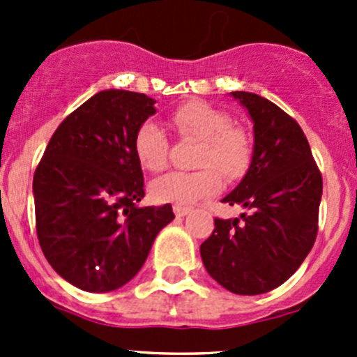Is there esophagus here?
<instances>
[{"label":"esophagus","instance_id":"34e87169","mask_svg":"<svg viewBox=\"0 0 357 357\" xmlns=\"http://www.w3.org/2000/svg\"><path fill=\"white\" fill-rule=\"evenodd\" d=\"M172 211H174V214L178 215V218H185V215L188 214V212L192 211V208L185 207V205H178V204H176L174 207H172Z\"/></svg>","mask_w":357,"mask_h":357}]
</instances>
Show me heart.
<instances>
[{
    "label": "heart",
    "mask_w": 357,
    "mask_h": 357,
    "mask_svg": "<svg viewBox=\"0 0 357 357\" xmlns=\"http://www.w3.org/2000/svg\"><path fill=\"white\" fill-rule=\"evenodd\" d=\"M171 122L183 138L200 142L195 155L197 171H174L160 176L150 185V195L160 204L186 205L207 199L221 190L222 179H240L252 162V142L243 128L233 124L228 112L205 102H188L178 107ZM135 155L146 171H162L167 165L169 139L153 121L136 129Z\"/></svg>",
    "instance_id": "obj_1"
}]
</instances>
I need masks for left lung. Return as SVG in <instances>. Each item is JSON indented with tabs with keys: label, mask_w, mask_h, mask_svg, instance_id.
<instances>
[{
	"label": "left lung",
	"mask_w": 357,
	"mask_h": 357,
	"mask_svg": "<svg viewBox=\"0 0 357 357\" xmlns=\"http://www.w3.org/2000/svg\"><path fill=\"white\" fill-rule=\"evenodd\" d=\"M229 95L254 122V153L247 174L222 202L247 212L215 218L200 255L226 290L259 295L285 283L314 245L323 179L295 119L255 93Z\"/></svg>",
	"instance_id": "obj_1"
}]
</instances>
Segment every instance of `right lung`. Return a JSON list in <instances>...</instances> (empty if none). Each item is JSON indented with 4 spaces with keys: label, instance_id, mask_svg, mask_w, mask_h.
<instances>
[{
    "label": "right lung",
    "instance_id": "right-lung-1",
    "mask_svg": "<svg viewBox=\"0 0 357 357\" xmlns=\"http://www.w3.org/2000/svg\"><path fill=\"white\" fill-rule=\"evenodd\" d=\"M143 93L105 89L56 128L34 172L36 231L46 261L77 289L103 294L132 280L174 219L145 197L136 129L155 114Z\"/></svg>",
    "mask_w": 357,
    "mask_h": 357
}]
</instances>
